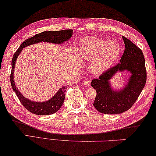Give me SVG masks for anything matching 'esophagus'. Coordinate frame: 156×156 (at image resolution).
I'll list each match as a JSON object with an SVG mask.
<instances>
[{
	"label": "esophagus",
	"mask_w": 156,
	"mask_h": 156,
	"mask_svg": "<svg viewBox=\"0 0 156 156\" xmlns=\"http://www.w3.org/2000/svg\"><path fill=\"white\" fill-rule=\"evenodd\" d=\"M84 85L85 86V87H90V83L89 82V81H85V82H84Z\"/></svg>",
	"instance_id": "esophagus-1"
}]
</instances>
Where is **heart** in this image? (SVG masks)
<instances>
[{
	"label": "heart",
	"mask_w": 156,
	"mask_h": 156,
	"mask_svg": "<svg viewBox=\"0 0 156 156\" xmlns=\"http://www.w3.org/2000/svg\"><path fill=\"white\" fill-rule=\"evenodd\" d=\"M79 55L90 62L93 73L101 74L108 70L121 54V46L118 41L87 37L79 44Z\"/></svg>",
	"instance_id": "obj_1"
}]
</instances>
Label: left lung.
Returning <instances> with one entry per match:
<instances>
[{
  "label": "left lung",
  "instance_id": "8db88e82",
  "mask_svg": "<svg viewBox=\"0 0 156 156\" xmlns=\"http://www.w3.org/2000/svg\"><path fill=\"white\" fill-rule=\"evenodd\" d=\"M125 50L120 63L93 79L91 86L97 96L93 106L105 114H119L128 110L136 101L146 82L145 59L143 52L129 39L122 36ZM127 72L130 75L121 88H115L110 80L118 73Z\"/></svg>",
  "mask_w": 156,
  "mask_h": 156
}]
</instances>
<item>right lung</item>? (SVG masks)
Masks as SVG:
<instances>
[{"mask_svg": "<svg viewBox=\"0 0 156 156\" xmlns=\"http://www.w3.org/2000/svg\"><path fill=\"white\" fill-rule=\"evenodd\" d=\"M72 34H73L72 29L62 30V31H43L24 41L21 44L20 48L13 55L12 60V71L10 75L12 87L15 92L22 105L24 106L25 108H27L31 113H33L34 114L38 115H50L59 111L64 103L65 98L64 93L66 92V87L62 86L58 90V91L55 93L54 96H52L48 100L44 101H35L27 98L16 87L15 80H14V70H15V64L19 55L22 52L23 48L28 47L29 45H34V44L42 43V42L55 44V45H61L65 42L68 41L72 36Z\"/></svg>", "mask_w": 156, "mask_h": 156, "instance_id": "obj_1", "label": "right lung"}]
</instances>
